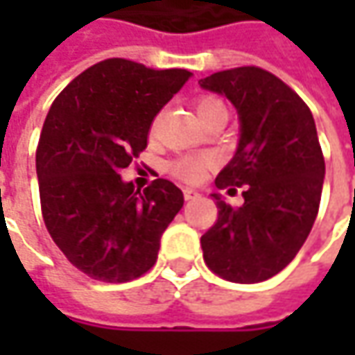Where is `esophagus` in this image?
<instances>
[{"mask_svg":"<svg viewBox=\"0 0 355 355\" xmlns=\"http://www.w3.org/2000/svg\"><path fill=\"white\" fill-rule=\"evenodd\" d=\"M184 198L185 201H191V199H198L199 193L196 189H189V187H187V189H184Z\"/></svg>","mask_w":355,"mask_h":355,"instance_id":"34e87169","label":"esophagus"}]
</instances>
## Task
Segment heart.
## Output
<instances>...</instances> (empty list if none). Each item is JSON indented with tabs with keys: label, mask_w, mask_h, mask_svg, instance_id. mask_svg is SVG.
I'll return each instance as SVG.
<instances>
[{
	"label": "heart",
	"mask_w": 355,
	"mask_h": 355,
	"mask_svg": "<svg viewBox=\"0 0 355 355\" xmlns=\"http://www.w3.org/2000/svg\"><path fill=\"white\" fill-rule=\"evenodd\" d=\"M196 112H198L199 120L205 122L207 118L227 116V106L217 96H199L196 101ZM154 126H156V122L152 124V130H154ZM209 164H211V159L207 156H184L171 162L170 171L171 175L178 180L198 182V180H201L203 171L207 170Z\"/></svg>",
	"instance_id": "heart-1"
}]
</instances>
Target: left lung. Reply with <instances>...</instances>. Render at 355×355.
<instances>
[{"instance_id": "8db88e82", "label": "left lung", "mask_w": 355, "mask_h": 355, "mask_svg": "<svg viewBox=\"0 0 355 355\" xmlns=\"http://www.w3.org/2000/svg\"><path fill=\"white\" fill-rule=\"evenodd\" d=\"M199 87L239 114L237 150L215 185H245L237 209L211 193L219 215L201 237L203 259L221 279L261 282L293 261L318 215L326 168L316 124L304 101L259 67L215 73Z\"/></svg>"}]
</instances>
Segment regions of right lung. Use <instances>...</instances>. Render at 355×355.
Instances as JSON below:
<instances>
[{
    "mask_svg": "<svg viewBox=\"0 0 355 355\" xmlns=\"http://www.w3.org/2000/svg\"><path fill=\"white\" fill-rule=\"evenodd\" d=\"M189 76L106 59L49 108L35 157L43 219L62 254L92 279L126 282L148 272L184 207L170 180L140 191L120 171L146 148L154 116Z\"/></svg>",
    "mask_w": 355,
    "mask_h": 355,
    "instance_id": "add662e5",
    "label": "right lung"
}]
</instances>
